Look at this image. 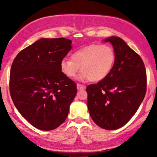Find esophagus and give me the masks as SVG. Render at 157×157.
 I'll return each mask as SVG.
<instances>
[{
	"mask_svg": "<svg viewBox=\"0 0 157 157\" xmlns=\"http://www.w3.org/2000/svg\"><path fill=\"white\" fill-rule=\"evenodd\" d=\"M77 89L78 90H80V89H86V86H83V85H81L80 83H77Z\"/></svg>",
	"mask_w": 157,
	"mask_h": 157,
	"instance_id": "esophagus-1",
	"label": "esophagus"
}]
</instances>
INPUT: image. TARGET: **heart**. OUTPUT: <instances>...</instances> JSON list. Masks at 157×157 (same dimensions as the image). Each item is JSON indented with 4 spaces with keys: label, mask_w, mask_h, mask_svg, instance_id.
<instances>
[{
    "label": "heart",
    "mask_w": 157,
    "mask_h": 157,
    "mask_svg": "<svg viewBox=\"0 0 157 157\" xmlns=\"http://www.w3.org/2000/svg\"><path fill=\"white\" fill-rule=\"evenodd\" d=\"M115 62V52L106 44H91L75 51L71 59L63 58L60 67L62 73L68 78H74L80 70L82 80L93 82L103 80L112 71Z\"/></svg>",
    "instance_id": "1"
}]
</instances>
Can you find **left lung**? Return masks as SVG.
Wrapping results in <instances>:
<instances>
[{"instance_id":"obj_1","label":"left lung","mask_w":157,"mask_h":157,"mask_svg":"<svg viewBox=\"0 0 157 157\" xmlns=\"http://www.w3.org/2000/svg\"><path fill=\"white\" fill-rule=\"evenodd\" d=\"M115 62L109 75L86 88L88 109L93 121L102 128L116 130L136 112L146 92L147 77L142 58L122 38L111 36Z\"/></svg>"}]
</instances>
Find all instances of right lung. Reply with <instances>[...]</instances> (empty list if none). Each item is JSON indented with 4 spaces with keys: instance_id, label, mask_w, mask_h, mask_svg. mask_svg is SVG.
<instances>
[{
    "instance_id": "1",
    "label": "right lung",
    "mask_w": 157,
    "mask_h": 157,
    "mask_svg": "<svg viewBox=\"0 0 157 157\" xmlns=\"http://www.w3.org/2000/svg\"><path fill=\"white\" fill-rule=\"evenodd\" d=\"M71 40L41 38L20 52L10 70V89L20 113L36 128L51 131L63 123L77 85L60 70Z\"/></svg>"
}]
</instances>
